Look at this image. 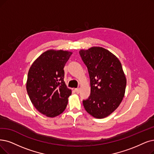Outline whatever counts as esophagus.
Segmentation results:
<instances>
[{
  "label": "esophagus",
  "mask_w": 154,
  "mask_h": 154,
  "mask_svg": "<svg viewBox=\"0 0 154 154\" xmlns=\"http://www.w3.org/2000/svg\"><path fill=\"white\" fill-rule=\"evenodd\" d=\"M75 91L76 94H79V91H80V90H79V88H75Z\"/></svg>",
  "instance_id": "1"
}]
</instances>
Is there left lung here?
Masks as SVG:
<instances>
[{
  "instance_id": "8db88e82",
  "label": "left lung",
  "mask_w": 154,
  "mask_h": 154,
  "mask_svg": "<svg viewBox=\"0 0 154 154\" xmlns=\"http://www.w3.org/2000/svg\"><path fill=\"white\" fill-rule=\"evenodd\" d=\"M79 53L90 79V95L83 100V106L94 118H106L119 107L125 96L126 79L121 64L102 47H94Z\"/></svg>"
}]
</instances>
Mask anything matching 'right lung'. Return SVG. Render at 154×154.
I'll use <instances>...</instances> for the list:
<instances>
[{
	"label": "right lung",
	"mask_w": 154,
	"mask_h": 154,
	"mask_svg": "<svg viewBox=\"0 0 154 154\" xmlns=\"http://www.w3.org/2000/svg\"><path fill=\"white\" fill-rule=\"evenodd\" d=\"M72 54L62 50L47 51L29 69L26 90L30 100L40 113L49 118L64 112L71 95L64 82V67Z\"/></svg>",
	"instance_id": "right-lung-1"
}]
</instances>
